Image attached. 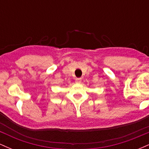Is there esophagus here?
<instances>
[{
    "mask_svg": "<svg viewBox=\"0 0 149 149\" xmlns=\"http://www.w3.org/2000/svg\"><path fill=\"white\" fill-rule=\"evenodd\" d=\"M75 81H76V83H81V81H82V79L80 78H76Z\"/></svg>",
    "mask_w": 149,
    "mask_h": 149,
    "instance_id": "1",
    "label": "esophagus"
}]
</instances>
